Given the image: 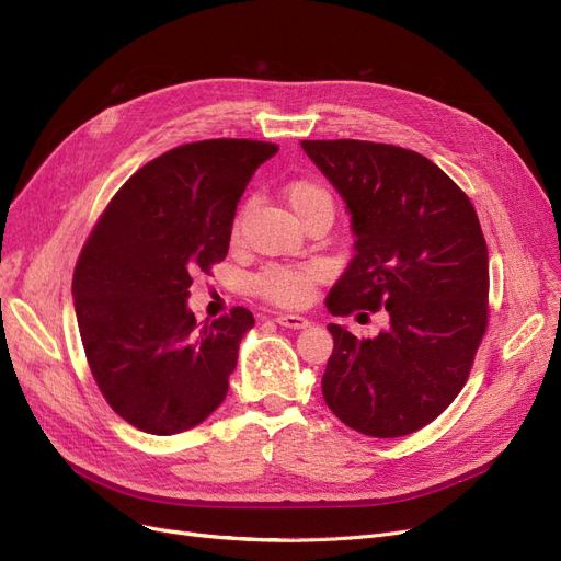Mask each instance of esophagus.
Listing matches in <instances>:
<instances>
[{"label": "esophagus", "instance_id": "34e87169", "mask_svg": "<svg viewBox=\"0 0 561 561\" xmlns=\"http://www.w3.org/2000/svg\"><path fill=\"white\" fill-rule=\"evenodd\" d=\"M276 322L287 329H306L310 322L301 316H276Z\"/></svg>", "mask_w": 561, "mask_h": 561}]
</instances>
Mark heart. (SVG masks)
Segmentation results:
<instances>
[{"label": "heart", "mask_w": 561, "mask_h": 561, "mask_svg": "<svg viewBox=\"0 0 561 561\" xmlns=\"http://www.w3.org/2000/svg\"><path fill=\"white\" fill-rule=\"evenodd\" d=\"M285 199L289 209L301 220L316 209L333 211L331 193L312 179H295L285 186ZM327 278V266L322 262H297V264H268L253 278V287L266 301L299 308L310 301L312 289Z\"/></svg>", "instance_id": "b5f03b06"}]
</instances>
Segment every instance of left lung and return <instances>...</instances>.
Listing matches in <instances>:
<instances>
[{"instance_id":"left-lung-1","label":"left lung","mask_w":561,"mask_h":561,"mask_svg":"<svg viewBox=\"0 0 561 561\" xmlns=\"http://www.w3.org/2000/svg\"><path fill=\"white\" fill-rule=\"evenodd\" d=\"M301 147L345 199L356 237L329 312L389 316L375 339L329 324L324 400L356 433L410 435L460 393L488 327L479 216L454 179L416 151L364 140Z\"/></svg>"}]
</instances>
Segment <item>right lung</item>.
Here are the masks:
<instances>
[{
	"label": "right lung",
	"instance_id": "obj_1",
	"mask_svg": "<svg viewBox=\"0 0 561 561\" xmlns=\"http://www.w3.org/2000/svg\"><path fill=\"white\" fill-rule=\"evenodd\" d=\"M278 151L257 140L174 147L133 174L89 234L73 274L80 339L96 385L149 435L203 423L228 396L251 310L197 324L195 272L226 260L239 199Z\"/></svg>",
	"mask_w": 561,
	"mask_h": 561
}]
</instances>
